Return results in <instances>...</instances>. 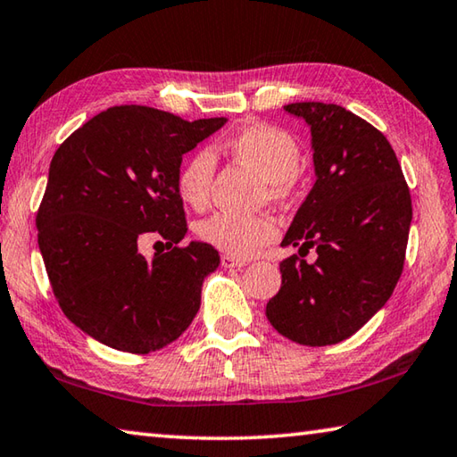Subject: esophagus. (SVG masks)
I'll list each match as a JSON object with an SVG mask.
<instances>
[{
    "mask_svg": "<svg viewBox=\"0 0 457 457\" xmlns=\"http://www.w3.org/2000/svg\"><path fill=\"white\" fill-rule=\"evenodd\" d=\"M245 264H247L245 260L234 258V256H229V253H223V256H221V266L223 268H244Z\"/></svg>",
    "mask_w": 457,
    "mask_h": 457,
    "instance_id": "esophagus-1",
    "label": "esophagus"
}]
</instances>
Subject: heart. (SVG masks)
<instances>
[{
    "label": "heart",
    "instance_id": "obj_1",
    "mask_svg": "<svg viewBox=\"0 0 457 457\" xmlns=\"http://www.w3.org/2000/svg\"><path fill=\"white\" fill-rule=\"evenodd\" d=\"M226 149L253 169L266 185L268 199H284L290 195L294 175L298 173L300 146L286 130L270 125L245 127L228 138ZM215 173V157L212 151L201 149L185 161L177 173V195L187 207L204 210L210 201V187ZM278 229L268 215L213 213L197 223L201 242L236 258L253 256L260 247L272 242Z\"/></svg>",
    "mask_w": 457,
    "mask_h": 457
}]
</instances>
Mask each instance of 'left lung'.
Segmentation results:
<instances>
[{"label": "left lung", "mask_w": 457, "mask_h": 457, "mask_svg": "<svg viewBox=\"0 0 457 457\" xmlns=\"http://www.w3.org/2000/svg\"><path fill=\"white\" fill-rule=\"evenodd\" d=\"M311 127L316 181L282 245L311 246L317 260L280 264L282 286L266 316L282 337L306 346L353 337L391 298L403 272L411 195L381 130L338 104L292 103Z\"/></svg>", "instance_id": "left-lung-1"}]
</instances>
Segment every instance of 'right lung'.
<instances>
[{
  "label": "right lung",
  "mask_w": 457,
  "mask_h": 457,
  "mask_svg": "<svg viewBox=\"0 0 457 457\" xmlns=\"http://www.w3.org/2000/svg\"><path fill=\"white\" fill-rule=\"evenodd\" d=\"M228 119L183 120L149 106H112L54 153L36 215L37 245L62 312L111 349L146 354L195 319L201 286L220 266L213 245L191 242L177 173ZM163 237L165 254L137 244Z\"/></svg>",
  "instance_id": "right-lung-1"
}]
</instances>
